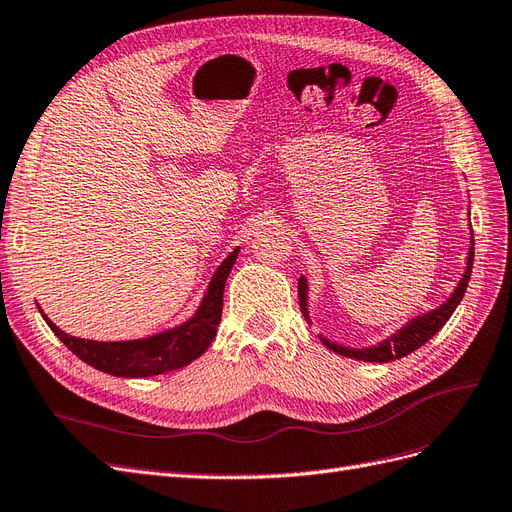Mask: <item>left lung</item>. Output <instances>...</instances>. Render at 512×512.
I'll use <instances>...</instances> for the list:
<instances>
[{"label": "left lung", "mask_w": 512, "mask_h": 512, "mask_svg": "<svg viewBox=\"0 0 512 512\" xmlns=\"http://www.w3.org/2000/svg\"><path fill=\"white\" fill-rule=\"evenodd\" d=\"M472 262H474V237H472L470 254H468V269H466V273H463V280L459 282L455 292L451 294V299H448L444 305H440L438 309H433L431 314L414 318L399 333H395L391 339H386L384 344H380L376 348H365V350H350V348H342L337 344H331L329 339L322 337L324 346H329L337 354L350 356V359L369 361V363H391L395 359H404V356H408L410 352L425 346L429 339L444 327L446 320L453 316L455 307L463 299V294H466V288H468V282H470V273H472ZM305 292H307V282H305V277H301V280H299V305H301L303 316L307 318V307H305L307 294Z\"/></svg>", "instance_id": "1"}]
</instances>
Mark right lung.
Returning <instances> with one entry per match:
<instances>
[{
    "label": "right lung",
    "instance_id": "right-lung-1",
    "mask_svg": "<svg viewBox=\"0 0 512 512\" xmlns=\"http://www.w3.org/2000/svg\"><path fill=\"white\" fill-rule=\"evenodd\" d=\"M237 254L239 250L230 252L220 269L215 271L203 305L198 307L192 320L173 331L153 335L149 339H134V342H89L87 339L85 342V339L72 337L57 329L44 314L42 318L72 354L79 356L87 365L104 371V374L121 378H147L168 374V371L190 365L211 346L215 331H218V324L222 320L226 277L230 275L232 265H235Z\"/></svg>",
    "mask_w": 512,
    "mask_h": 512
}]
</instances>
